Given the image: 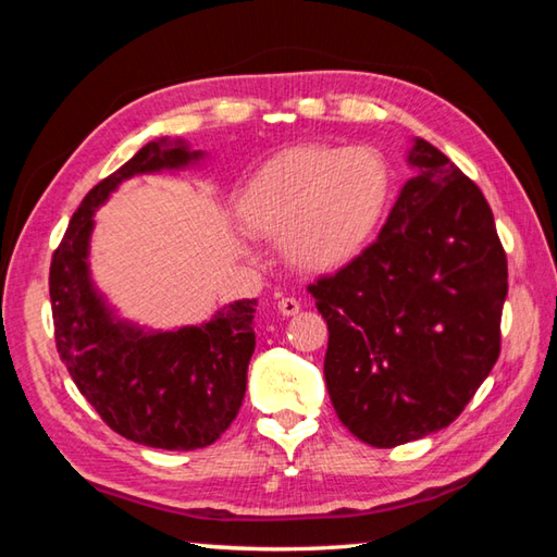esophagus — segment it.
<instances>
[{"instance_id": "obj_1", "label": "esophagus", "mask_w": 557, "mask_h": 557, "mask_svg": "<svg viewBox=\"0 0 557 557\" xmlns=\"http://www.w3.org/2000/svg\"><path fill=\"white\" fill-rule=\"evenodd\" d=\"M301 305L295 299V297H285L277 301V311L282 313V317H295V313H299Z\"/></svg>"}]
</instances>
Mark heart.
<instances>
[{"mask_svg":"<svg viewBox=\"0 0 557 557\" xmlns=\"http://www.w3.org/2000/svg\"><path fill=\"white\" fill-rule=\"evenodd\" d=\"M392 175L366 146H297L272 156L236 199L240 228L282 244L307 272H333L356 260L380 226Z\"/></svg>","mask_w":557,"mask_h":557,"instance_id":"heart-1","label":"heart"}]
</instances>
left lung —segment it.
Returning a JSON list of instances; mask_svg holds the SVG:
<instances>
[{
    "label": "left lung",
    "mask_w": 557,
    "mask_h": 557,
    "mask_svg": "<svg viewBox=\"0 0 557 557\" xmlns=\"http://www.w3.org/2000/svg\"><path fill=\"white\" fill-rule=\"evenodd\" d=\"M377 240L309 292L329 323V397L352 436L394 448L460 417L499 358L507 252L487 199L429 140Z\"/></svg>",
    "instance_id": "obj_1"
}]
</instances>
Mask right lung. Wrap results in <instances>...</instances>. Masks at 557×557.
<instances>
[{
  "label": "right lung",
  "instance_id": "obj_1",
  "mask_svg": "<svg viewBox=\"0 0 557 557\" xmlns=\"http://www.w3.org/2000/svg\"><path fill=\"white\" fill-rule=\"evenodd\" d=\"M185 140H150L114 175L89 189L50 262L55 346L70 377L119 436L163 450L207 448L244 404L256 350L258 299L221 307L197 326L144 329L116 317L89 272L95 211L134 175L197 165Z\"/></svg>",
  "mask_w": 557,
  "mask_h": 557
}]
</instances>
